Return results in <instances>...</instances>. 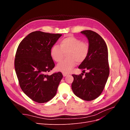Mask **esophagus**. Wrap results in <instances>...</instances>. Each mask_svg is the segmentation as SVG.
I'll use <instances>...</instances> for the list:
<instances>
[{
    "label": "esophagus",
    "mask_w": 130,
    "mask_h": 130,
    "mask_svg": "<svg viewBox=\"0 0 130 130\" xmlns=\"http://www.w3.org/2000/svg\"><path fill=\"white\" fill-rule=\"evenodd\" d=\"M67 73H63V76H66L67 75H68Z\"/></svg>",
    "instance_id": "obj_1"
}]
</instances>
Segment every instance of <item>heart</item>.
I'll use <instances>...</instances> for the list:
<instances>
[{
    "label": "heart",
    "instance_id": "obj_1",
    "mask_svg": "<svg viewBox=\"0 0 130 130\" xmlns=\"http://www.w3.org/2000/svg\"><path fill=\"white\" fill-rule=\"evenodd\" d=\"M89 52V45L86 42L74 36H68L63 38L60 42V46L54 45L50 50V55L56 62L61 61L66 53L67 58L57 64L58 71L68 73L76 64L83 62L87 58Z\"/></svg>",
    "mask_w": 130,
    "mask_h": 130
}]
</instances>
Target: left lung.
Wrapping results in <instances>:
<instances>
[{
  "mask_svg": "<svg viewBox=\"0 0 130 130\" xmlns=\"http://www.w3.org/2000/svg\"><path fill=\"white\" fill-rule=\"evenodd\" d=\"M81 32L88 38L89 52L86 60L78 67L83 70L85 75L83 73L72 75L74 81L72 88L77 97L86 101H91L99 96L108 79L109 74L108 49L104 39L96 32L92 30Z\"/></svg>",
  "mask_w": 130,
  "mask_h": 130,
  "instance_id": "8db88e82",
  "label": "left lung"
}]
</instances>
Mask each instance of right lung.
Returning <instances> with one entry per match:
<instances>
[{
    "mask_svg": "<svg viewBox=\"0 0 130 130\" xmlns=\"http://www.w3.org/2000/svg\"><path fill=\"white\" fill-rule=\"evenodd\" d=\"M61 36L34 31L18 46L14 68L19 84L23 92L36 103H44L53 99L63 77L61 72L46 74L55 67L50 50Z\"/></svg>",
    "mask_w": 130,
    "mask_h": 130,
    "instance_id": "obj_1",
    "label": "right lung"
}]
</instances>
